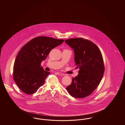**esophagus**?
<instances>
[{
  "label": "esophagus",
  "instance_id": "obj_1",
  "mask_svg": "<svg viewBox=\"0 0 125 125\" xmlns=\"http://www.w3.org/2000/svg\"><path fill=\"white\" fill-rule=\"evenodd\" d=\"M58 74L59 75H61V76H64V75H65V74L64 73H58Z\"/></svg>",
  "mask_w": 125,
  "mask_h": 125
}]
</instances>
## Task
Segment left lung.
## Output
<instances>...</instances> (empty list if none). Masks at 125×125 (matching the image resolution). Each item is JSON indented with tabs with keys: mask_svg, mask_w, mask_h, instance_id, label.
Wrapping results in <instances>:
<instances>
[{
	"mask_svg": "<svg viewBox=\"0 0 125 125\" xmlns=\"http://www.w3.org/2000/svg\"><path fill=\"white\" fill-rule=\"evenodd\" d=\"M65 43L74 50L77 76L72 78V83L66 88L75 98L90 95L98 87L104 75V66L100 50L95 43L83 38L65 40Z\"/></svg>",
	"mask_w": 125,
	"mask_h": 125,
	"instance_id": "left-lung-1",
	"label": "left lung"
}]
</instances>
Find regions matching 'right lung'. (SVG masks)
I'll return each instance as SVG.
<instances>
[{
    "label": "right lung",
    "mask_w": 125,
    "mask_h": 125,
    "mask_svg": "<svg viewBox=\"0 0 125 125\" xmlns=\"http://www.w3.org/2000/svg\"><path fill=\"white\" fill-rule=\"evenodd\" d=\"M64 41L48 36H38L21 48L15 60L13 77L22 92L33 94L43 85L50 73L44 71L41 63L52 49Z\"/></svg>",
    "instance_id": "1"
}]
</instances>
